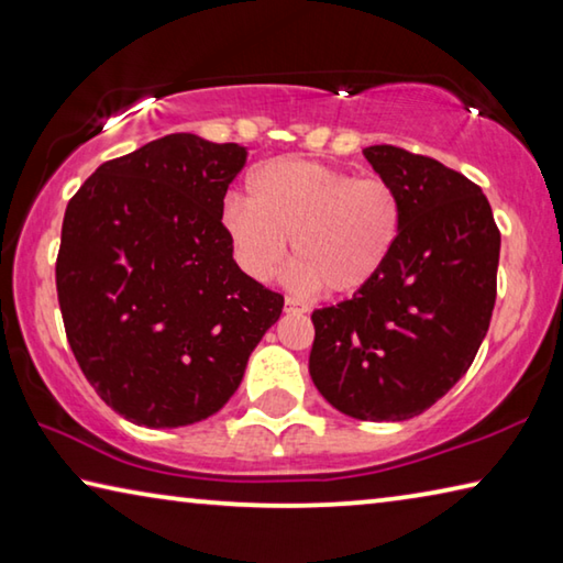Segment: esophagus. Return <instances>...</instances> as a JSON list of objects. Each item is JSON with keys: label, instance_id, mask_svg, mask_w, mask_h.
Here are the masks:
<instances>
[{"label": "esophagus", "instance_id": "esophagus-1", "mask_svg": "<svg viewBox=\"0 0 563 563\" xmlns=\"http://www.w3.org/2000/svg\"><path fill=\"white\" fill-rule=\"evenodd\" d=\"M285 312H308V308H305L302 302H298L295 298H285Z\"/></svg>", "mask_w": 563, "mask_h": 563}]
</instances>
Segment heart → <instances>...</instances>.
<instances>
[{
    "instance_id": "b5f03b06",
    "label": "heart",
    "mask_w": 563,
    "mask_h": 563,
    "mask_svg": "<svg viewBox=\"0 0 563 563\" xmlns=\"http://www.w3.org/2000/svg\"><path fill=\"white\" fill-rule=\"evenodd\" d=\"M223 228L245 275L268 280L292 251L298 288L350 295L393 258L402 203L385 178H360L318 161L278 158L251 178V198L228 196Z\"/></svg>"
}]
</instances>
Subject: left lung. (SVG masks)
<instances>
[{
  "label": "left lung",
  "mask_w": 563,
  "mask_h": 563,
  "mask_svg": "<svg viewBox=\"0 0 563 563\" xmlns=\"http://www.w3.org/2000/svg\"><path fill=\"white\" fill-rule=\"evenodd\" d=\"M395 186L402 233L385 271L312 312L310 377L342 415L402 422L470 369L497 300L501 235L482 188L430 156L367 146Z\"/></svg>",
  "instance_id": "1"
}]
</instances>
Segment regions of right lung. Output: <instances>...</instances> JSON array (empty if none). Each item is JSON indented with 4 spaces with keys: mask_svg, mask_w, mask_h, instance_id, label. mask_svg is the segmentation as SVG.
Wrapping results in <instances>:
<instances>
[{
    "mask_svg": "<svg viewBox=\"0 0 563 563\" xmlns=\"http://www.w3.org/2000/svg\"><path fill=\"white\" fill-rule=\"evenodd\" d=\"M238 144L170 133L84 180L66 206L56 292L81 373L129 422L166 430L216 415L283 312L245 275L223 198Z\"/></svg>",
    "mask_w": 563,
    "mask_h": 563,
    "instance_id": "right-lung-1",
    "label": "right lung"
}]
</instances>
